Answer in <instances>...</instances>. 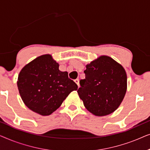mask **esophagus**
I'll return each instance as SVG.
<instances>
[{
	"mask_svg": "<svg viewBox=\"0 0 150 150\" xmlns=\"http://www.w3.org/2000/svg\"><path fill=\"white\" fill-rule=\"evenodd\" d=\"M74 82H75L77 84L78 87H80V85H79V79H76V80H74Z\"/></svg>",
	"mask_w": 150,
	"mask_h": 150,
	"instance_id": "34e87169",
	"label": "esophagus"
}]
</instances>
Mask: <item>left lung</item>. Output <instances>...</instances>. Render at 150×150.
<instances>
[{"label":"left lung","mask_w":150,"mask_h":150,"mask_svg":"<svg viewBox=\"0 0 150 150\" xmlns=\"http://www.w3.org/2000/svg\"><path fill=\"white\" fill-rule=\"evenodd\" d=\"M84 73L85 79L80 81L77 92L85 108L96 116L114 112L126 92L124 67L110 57L101 56L86 65Z\"/></svg>","instance_id":"obj_1"}]
</instances>
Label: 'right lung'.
I'll use <instances>...</instances> for the list:
<instances>
[{
	"label": "right lung",
	"instance_id": "obj_1",
	"mask_svg": "<svg viewBox=\"0 0 150 150\" xmlns=\"http://www.w3.org/2000/svg\"><path fill=\"white\" fill-rule=\"evenodd\" d=\"M59 65L50 54H44L25 65L17 83L24 103L41 115H49L61 105L63 100L78 85L61 71Z\"/></svg>",
	"mask_w": 150,
	"mask_h": 150
}]
</instances>
